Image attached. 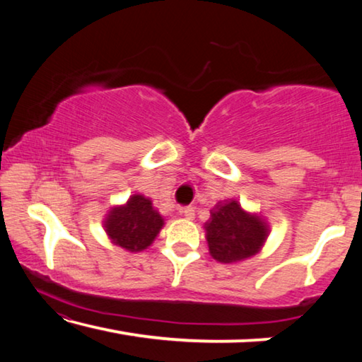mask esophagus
<instances>
[{
    "label": "esophagus",
    "mask_w": 362,
    "mask_h": 362,
    "mask_svg": "<svg viewBox=\"0 0 362 362\" xmlns=\"http://www.w3.org/2000/svg\"><path fill=\"white\" fill-rule=\"evenodd\" d=\"M180 214L185 218H188V220H193L194 218V207L193 206H185V207H182L180 209Z\"/></svg>",
    "instance_id": "esophagus-1"
}]
</instances>
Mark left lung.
<instances>
[{
    "instance_id": "left-lung-1",
    "label": "left lung",
    "mask_w": 362,
    "mask_h": 362,
    "mask_svg": "<svg viewBox=\"0 0 362 362\" xmlns=\"http://www.w3.org/2000/svg\"><path fill=\"white\" fill-rule=\"evenodd\" d=\"M209 252L217 262L235 263L259 252L268 236L263 220L249 214L235 199L218 203L206 225Z\"/></svg>"
}]
</instances>
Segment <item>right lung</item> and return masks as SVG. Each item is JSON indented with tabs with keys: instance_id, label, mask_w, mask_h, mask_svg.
I'll use <instances>...</instances> for the list:
<instances>
[{
	"instance_id": "right-lung-1",
	"label": "right lung",
	"mask_w": 362,
	"mask_h": 362,
	"mask_svg": "<svg viewBox=\"0 0 362 362\" xmlns=\"http://www.w3.org/2000/svg\"><path fill=\"white\" fill-rule=\"evenodd\" d=\"M103 225L108 238L116 246L131 252H140L155 241L164 220L158 211L153 209L148 198L134 194L124 206L113 207Z\"/></svg>"
}]
</instances>
